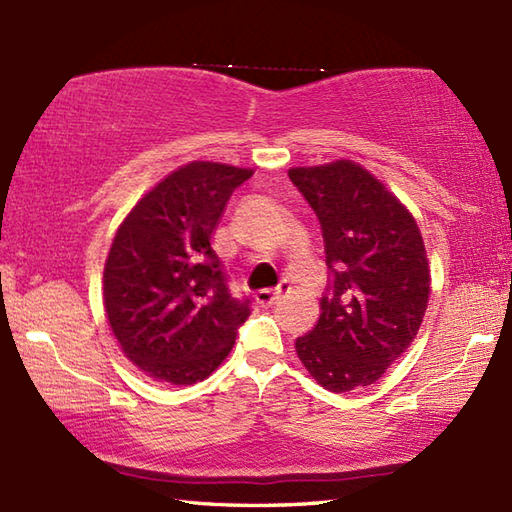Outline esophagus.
<instances>
[{
  "label": "esophagus",
  "instance_id": "1",
  "mask_svg": "<svg viewBox=\"0 0 512 512\" xmlns=\"http://www.w3.org/2000/svg\"><path fill=\"white\" fill-rule=\"evenodd\" d=\"M290 292V286L288 284H281L279 288H275V290H259L257 295H255V301L259 303V306H273V303L277 301V299H281L284 295H288Z\"/></svg>",
  "mask_w": 512,
  "mask_h": 512
}]
</instances>
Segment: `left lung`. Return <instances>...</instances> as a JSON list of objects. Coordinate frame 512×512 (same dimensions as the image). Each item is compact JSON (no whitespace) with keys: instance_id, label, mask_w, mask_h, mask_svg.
<instances>
[{"instance_id":"left-lung-1","label":"left lung","mask_w":512,"mask_h":512,"mask_svg":"<svg viewBox=\"0 0 512 512\" xmlns=\"http://www.w3.org/2000/svg\"><path fill=\"white\" fill-rule=\"evenodd\" d=\"M288 176L319 217L334 275L295 352L336 394L372 385L407 352L429 306L431 268L418 222L354 160L292 167Z\"/></svg>"}]
</instances>
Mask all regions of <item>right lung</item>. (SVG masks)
<instances>
[{"mask_svg":"<svg viewBox=\"0 0 512 512\" xmlns=\"http://www.w3.org/2000/svg\"><path fill=\"white\" fill-rule=\"evenodd\" d=\"M255 169L193 160L154 184L116 228L103 306L123 354L156 383L193 385L233 350L248 301L231 297L211 239Z\"/></svg>","mask_w":512,"mask_h":512,"instance_id":"obj_1","label":"right lung"}]
</instances>
